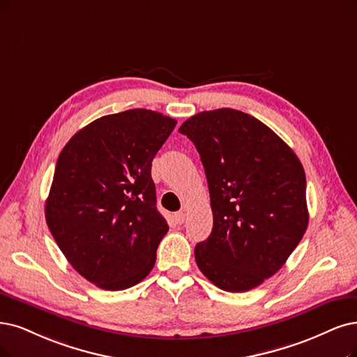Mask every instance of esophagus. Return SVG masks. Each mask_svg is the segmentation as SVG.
<instances>
[{
    "label": "esophagus",
    "instance_id": "obj_1",
    "mask_svg": "<svg viewBox=\"0 0 357 357\" xmlns=\"http://www.w3.org/2000/svg\"><path fill=\"white\" fill-rule=\"evenodd\" d=\"M175 222L178 223V225H182L183 222H185V213L183 212H178V213H175Z\"/></svg>",
    "mask_w": 357,
    "mask_h": 357
}]
</instances>
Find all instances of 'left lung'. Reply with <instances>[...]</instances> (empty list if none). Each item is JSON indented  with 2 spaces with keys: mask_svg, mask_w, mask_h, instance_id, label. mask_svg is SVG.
<instances>
[{
  "mask_svg": "<svg viewBox=\"0 0 357 357\" xmlns=\"http://www.w3.org/2000/svg\"><path fill=\"white\" fill-rule=\"evenodd\" d=\"M179 132L200 154L213 212L212 234L194 248L197 266L225 291L253 289L307 229L305 169L271 128L240 110L197 113Z\"/></svg>",
  "mask_w": 357,
  "mask_h": 357,
  "instance_id": "1",
  "label": "left lung"
}]
</instances>
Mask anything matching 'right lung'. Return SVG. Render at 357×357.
<instances>
[{"instance_id":"add662e5","label":"right lung","mask_w":357,"mask_h":357,"mask_svg":"<svg viewBox=\"0 0 357 357\" xmlns=\"http://www.w3.org/2000/svg\"><path fill=\"white\" fill-rule=\"evenodd\" d=\"M176 121L134 109L102 116L64 145L45 202L47 225L76 272L102 289L141 282L169 231L151 162Z\"/></svg>"}]
</instances>
